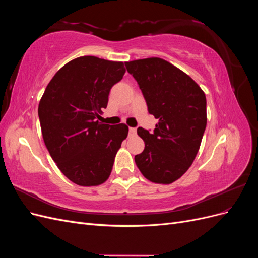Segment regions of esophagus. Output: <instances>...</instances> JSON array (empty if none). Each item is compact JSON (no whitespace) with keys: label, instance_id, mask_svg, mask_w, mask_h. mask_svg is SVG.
<instances>
[{"label":"esophagus","instance_id":"34e87169","mask_svg":"<svg viewBox=\"0 0 258 258\" xmlns=\"http://www.w3.org/2000/svg\"><path fill=\"white\" fill-rule=\"evenodd\" d=\"M129 135L130 136H136L137 135V129L136 128H129Z\"/></svg>","mask_w":258,"mask_h":258}]
</instances>
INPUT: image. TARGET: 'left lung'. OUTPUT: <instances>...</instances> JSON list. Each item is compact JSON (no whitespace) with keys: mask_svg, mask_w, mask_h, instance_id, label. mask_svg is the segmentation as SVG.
Wrapping results in <instances>:
<instances>
[{"mask_svg":"<svg viewBox=\"0 0 258 258\" xmlns=\"http://www.w3.org/2000/svg\"><path fill=\"white\" fill-rule=\"evenodd\" d=\"M146 101L148 113L158 119L153 134L138 128L145 143L135 156L148 181L171 184L191 166L207 126L205 92L190 76L161 58L124 62Z\"/></svg>","mask_w":258,"mask_h":258,"instance_id":"left-lung-1","label":"left lung"}]
</instances>
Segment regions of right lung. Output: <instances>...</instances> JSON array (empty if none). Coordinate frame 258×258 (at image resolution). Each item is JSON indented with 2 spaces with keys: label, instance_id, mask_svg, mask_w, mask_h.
I'll use <instances>...</instances> for the list:
<instances>
[{
  "label": "right lung",
  "instance_id": "right-lung-1",
  "mask_svg": "<svg viewBox=\"0 0 258 258\" xmlns=\"http://www.w3.org/2000/svg\"><path fill=\"white\" fill-rule=\"evenodd\" d=\"M124 72L123 62L79 57L54 74L38 104L45 145L61 172L77 185L104 183L128 136L124 123L97 120Z\"/></svg>",
  "mask_w": 258,
  "mask_h": 258
}]
</instances>
